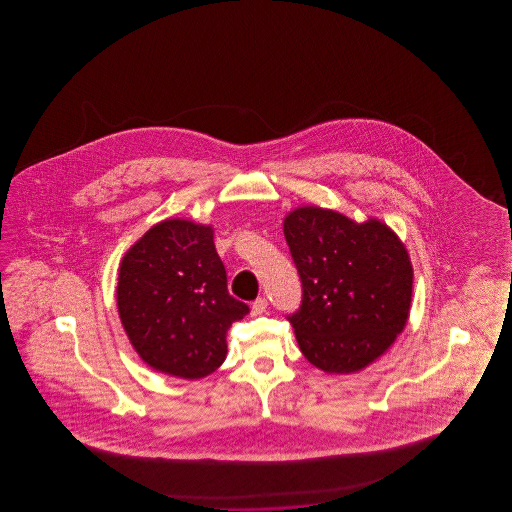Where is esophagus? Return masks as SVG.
Masks as SVG:
<instances>
[{"label": "esophagus", "instance_id": "esophagus-1", "mask_svg": "<svg viewBox=\"0 0 512 512\" xmlns=\"http://www.w3.org/2000/svg\"><path fill=\"white\" fill-rule=\"evenodd\" d=\"M265 309H267V300H265V298H256V300L252 302L251 315H261Z\"/></svg>", "mask_w": 512, "mask_h": 512}]
</instances>
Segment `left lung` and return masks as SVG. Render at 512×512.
<instances>
[{
	"label": "left lung",
	"instance_id": "left-lung-1",
	"mask_svg": "<svg viewBox=\"0 0 512 512\" xmlns=\"http://www.w3.org/2000/svg\"><path fill=\"white\" fill-rule=\"evenodd\" d=\"M302 282L287 320L305 359L327 373H353L379 359L408 320L414 271L403 243L377 219L355 223L304 207L283 221Z\"/></svg>",
	"mask_w": 512,
	"mask_h": 512
}]
</instances>
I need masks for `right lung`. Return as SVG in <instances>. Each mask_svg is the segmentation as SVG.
I'll list each match as a JSON object with an SVG mask.
<instances>
[{
  "mask_svg": "<svg viewBox=\"0 0 512 512\" xmlns=\"http://www.w3.org/2000/svg\"><path fill=\"white\" fill-rule=\"evenodd\" d=\"M120 322L153 370L201 379L227 355L229 327L249 313L230 296L210 227L166 219L122 258Z\"/></svg>",
  "mask_w": 512,
  "mask_h": 512,
  "instance_id": "1",
  "label": "right lung"
}]
</instances>
